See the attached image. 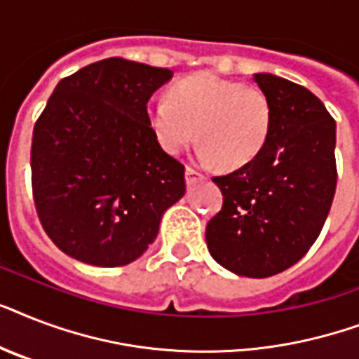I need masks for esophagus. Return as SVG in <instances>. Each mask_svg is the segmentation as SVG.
<instances>
[{
    "instance_id": "1",
    "label": "esophagus",
    "mask_w": 359,
    "mask_h": 359,
    "mask_svg": "<svg viewBox=\"0 0 359 359\" xmlns=\"http://www.w3.org/2000/svg\"><path fill=\"white\" fill-rule=\"evenodd\" d=\"M205 179V175L199 173L196 168H191V165H188L186 168V182L188 184H194V182H197V180H203Z\"/></svg>"
}]
</instances>
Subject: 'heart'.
<instances>
[{"label":"heart","mask_w":359,"mask_h":359,"mask_svg":"<svg viewBox=\"0 0 359 359\" xmlns=\"http://www.w3.org/2000/svg\"><path fill=\"white\" fill-rule=\"evenodd\" d=\"M147 121L169 154H180L194 143L199 128L203 162L238 169L264 151L273 108L259 87L199 72L177 81L169 89V100L149 102Z\"/></svg>","instance_id":"heart-1"}]
</instances>
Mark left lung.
Instances as JSON below:
<instances>
[{
	"label": "left lung",
	"instance_id": "1",
	"mask_svg": "<svg viewBox=\"0 0 359 359\" xmlns=\"http://www.w3.org/2000/svg\"><path fill=\"white\" fill-rule=\"evenodd\" d=\"M273 108V124L257 160L212 177L224 205L207 224L214 261L245 278L283 272L315 244L337 184L335 121L309 89L255 74Z\"/></svg>",
	"mask_w": 359,
	"mask_h": 359
}]
</instances>
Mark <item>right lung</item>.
Returning a JSON list of instances; mask_svg holds the SVG:
<instances>
[{"mask_svg": "<svg viewBox=\"0 0 359 359\" xmlns=\"http://www.w3.org/2000/svg\"><path fill=\"white\" fill-rule=\"evenodd\" d=\"M173 72L123 57L91 63L53 89L33 128L31 188L42 229L67 255L123 266L152 244L186 191L184 165L147 121Z\"/></svg>", "mask_w": 359, "mask_h": 359, "instance_id": "obj_1", "label": "right lung"}]
</instances>
